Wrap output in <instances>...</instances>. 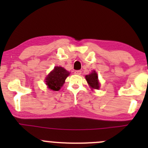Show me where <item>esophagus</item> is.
Wrapping results in <instances>:
<instances>
[{"label":"esophagus","instance_id":"obj_1","mask_svg":"<svg viewBox=\"0 0 148 148\" xmlns=\"http://www.w3.org/2000/svg\"><path fill=\"white\" fill-rule=\"evenodd\" d=\"M81 74L82 71H80V70H76V71H74V74H76V75H80Z\"/></svg>","mask_w":148,"mask_h":148}]
</instances>
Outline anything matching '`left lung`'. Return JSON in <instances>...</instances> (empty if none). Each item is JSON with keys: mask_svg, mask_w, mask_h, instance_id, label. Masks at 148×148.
Wrapping results in <instances>:
<instances>
[{"mask_svg": "<svg viewBox=\"0 0 148 148\" xmlns=\"http://www.w3.org/2000/svg\"><path fill=\"white\" fill-rule=\"evenodd\" d=\"M86 79L87 81L89 86L93 89H99V84L98 82V77L95 71H93V72L89 74V75L86 76Z\"/></svg>", "mask_w": 148, "mask_h": 148, "instance_id": "left-lung-1", "label": "left lung"}]
</instances>
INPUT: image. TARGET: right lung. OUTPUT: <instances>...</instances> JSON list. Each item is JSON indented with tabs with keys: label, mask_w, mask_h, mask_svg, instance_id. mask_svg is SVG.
<instances>
[{
	"label": "right lung",
	"mask_w": 148,
	"mask_h": 148,
	"mask_svg": "<svg viewBox=\"0 0 148 148\" xmlns=\"http://www.w3.org/2000/svg\"><path fill=\"white\" fill-rule=\"evenodd\" d=\"M69 75V72L62 67H54L53 71L46 77V85L52 90L59 91L63 86L65 79Z\"/></svg>",
	"instance_id": "1"
}]
</instances>
